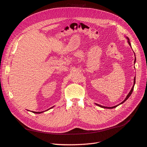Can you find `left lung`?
<instances>
[{"instance_id":"8db88e82","label":"left lung","mask_w":147,"mask_h":147,"mask_svg":"<svg viewBox=\"0 0 147 147\" xmlns=\"http://www.w3.org/2000/svg\"><path fill=\"white\" fill-rule=\"evenodd\" d=\"M127 39L128 40V41H127V42H128V43H129V45H130V46L131 47V42H130V41H129V38H127ZM135 61H136V57H135V61H134V62H135ZM134 85H133V87H132V89H131V90L130 91V92H129V94L127 95V96H126V97L125 98V99L121 102V103H120L119 105H116V106H113V107H105V106H101V105H98V104H96V105H97V106H100V107H102V108H106V109H113V108H115V107H116L117 106H118L119 105H121V104H123V103L125 101H126V100L130 97V96L132 94V92H133V90H134V85H135V77L134 78Z\"/></svg>"}]
</instances>
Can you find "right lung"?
I'll return each instance as SVG.
<instances>
[{
    "instance_id": "obj_1",
    "label": "right lung",
    "mask_w": 147,
    "mask_h": 147,
    "mask_svg": "<svg viewBox=\"0 0 147 147\" xmlns=\"http://www.w3.org/2000/svg\"><path fill=\"white\" fill-rule=\"evenodd\" d=\"M51 108H52V107H51ZM50 109H51V108H50ZM49 109H47V110H49ZM43 111H40V112H36V111H32V113H37V114L38 113V114H39V113H42V112H43Z\"/></svg>"
}]
</instances>
